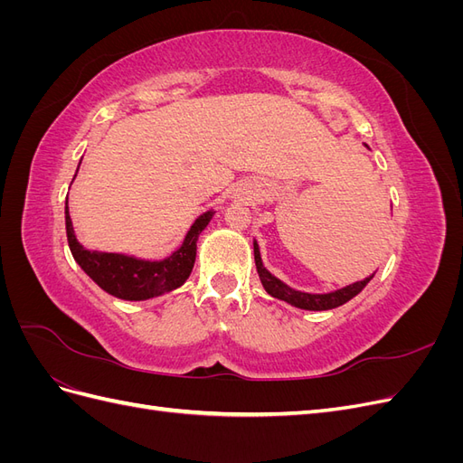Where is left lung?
<instances>
[{"instance_id":"8db88e82","label":"left lung","mask_w":463,"mask_h":463,"mask_svg":"<svg viewBox=\"0 0 463 463\" xmlns=\"http://www.w3.org/2000/svg\"><path fill=\"white\" fill-rule=\"evenodd\" d=\"M253 247H255L257 272H259V278H260L262 288L266 289V293H269V296H272V298H276V299H279V301H286L291 307H298V309H305V311H330V309H335V307H340V305L347 303L349 299H354L357 293H361L363 288H365L374 276V274H371L369 278L361 279V282L349 284L345 288H340V289L330 291V293L299 291V289L289 288L288 284L282 282V279L276 278L274 274L266 270L264 264H262V259H260V249H259L257 240L253 241Z\"/></svg>"}]
</instances>
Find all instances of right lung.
Wrapping results in <instances>:
<instances>
[{
    "mask_svg": "<svg viewBox=\"0 0 463 463\" xmlns=\"http://www.w3.org/2000/svg\"><path fill=\"white\" fill-rule=\"evenodd\" d=\"M213 216L214 210H206L194 220L184 241L172 255H167L162 260H148L133 255L102 253V250L82 247L75 235L65 199V232L73 259L98 288L125 301H146L184 286L193 272L194 259H197L199 235Z\"/></svg>",
    "mask_w": 463,
    "mask_h": 463,
    "instance_id": "1",
    "label": "right lung"
}]
</instances>
